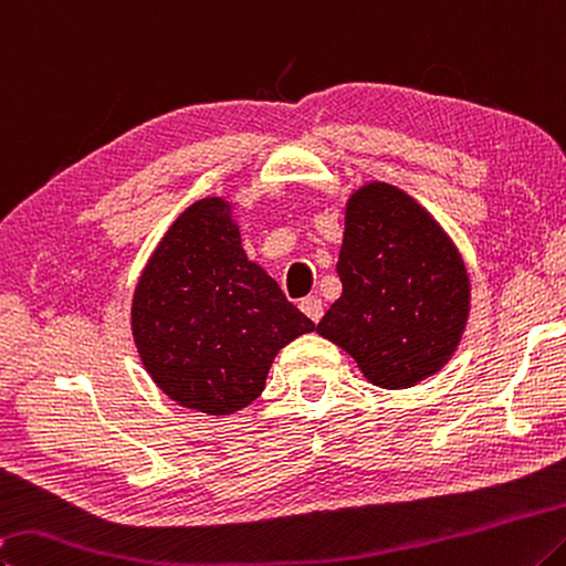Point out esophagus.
<instances>
[{
  "mask_svg": "<svg viewBox=\"0 0 566 566\" xmlns=\"http://www.w3.org/2000/svg\"><path fill=\"white\" fill-rule=\"evenodd\" d=\"M300 310L312 318V322L316 324L318 318L324 316V304H322V300H318V296H306V300H302L300 302Z\"/></svg>",
  "mask_w": 566,
  "mask_h": 566,
  "instance_id": "obj_1",
  "label": "esophagus"
}]
</instances>
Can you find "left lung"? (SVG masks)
I'll list each match as a JSON object with an SVG mask.
<instances>
[{"mask_svg":"<svg viewBox=\"0 0 566 566\" xmlns=\"http://www.w3.org/2000/svg\"><path fill=\"white\" fill-rule=\"evenodd\" d=\"M344 292L316 324L388 390L438 374L465 332L470 276L438 220L408 192L366 182L346 202L336 264Z\"/></svg>","mask_w":566,"mask_h":566,"instance_id":"obj_1","label":"left lung"}]
</instances>
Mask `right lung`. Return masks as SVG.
<instances>
[{
  "label": "right lung",
  "instance_id": "obj_1",
  "mask_svg": "<svg viewBox=\"0 0 566 566\" xmlns=\"http://www.w3.org/2000/svg\"><path fill=\"white\" fill-rule=\"evenodd\" d=\"M138 356L182 408L230 416L264 390L280 348L314 332L242 250L224 198L192 202L163 234L133 292Z\"/></svg>",
  "mask_w": 566,
  "mask_h": 566
}]
</instances>
